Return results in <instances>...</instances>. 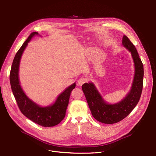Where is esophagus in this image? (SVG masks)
Here are the masks:
<instances>
[{
  "mask_svg": "<svg viewBox=\"0 0 156 156\" xmlns=\"http://www.w3.org/2000/svg\"><path fill=\"white\" fill-rule=\"evenodd\" d=\"M87 81V79L83 77H81L78 80V85L79 86H81L83 83H85Z\"/></svg>",
  "mask_w": 156,
  "mask_h": 156,
  "instance_id": "esophagus-1",
  "label": "esophagus"
}]
</instances>
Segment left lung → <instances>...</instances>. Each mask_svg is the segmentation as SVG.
Returning a JSON list of instances; mask_svg holds the SVG:
<instances>
[{"instance_id":"1","label":"left lung","mask_w":156,"mask_h":156,"mask_svg":"<svg viewBox=\"0 0 156 156\" xmlns=\"http://www.w3.org/2000/svg\"><path fill=\"white\" fill-rule=\"evenodd\" d=\"M122 45L132 54L135 72L132 87L121 101L114 104L105 101L93 82L82 85L89 108L94 118L102 123L113 124L126 118L138 104L142 94L144 79V66L135 45L123 35Z\"/></svg>"}]
</instances>
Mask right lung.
Wrapping results in <instances>:
<instances>
[{
    "label": "right lung",
    "instance_id": "right-lung-1",
    "mask_svg": "<svg viewBox=\"0 0 156 156\" xmlns=\"http://www.w3.org/2000/svg\"><path fill=\"white\" fill-rule=\"evenodd\" d=\"M38 35V32H33L16 53L10 73L11 87L15 99L21 112L29 119L44 127H52L58 125L64 118L68 105L71 91L76 83L68 87L61 92L54 103L47 106H41L32 101L23 90L19 78L20 64L22 55L31 38Z\"/></svg>",
    "mask_w": 156,
    "mask_h": 156
}]
</instances>
